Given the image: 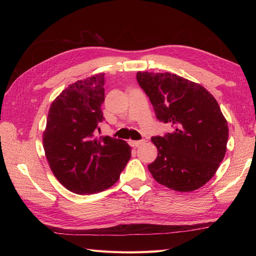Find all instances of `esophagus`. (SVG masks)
<instances>
[{
	"instance_id": "esophagus-1",
	"label": "esophagus",
	"mask_w": 256,
	"mask_h": 256,
	"mask_svg": "<svg viewBox=\"0 0 256 256\" xmlns=\"http://www.w3.org/2000/svg\"><path fill=\"white\" fill-rule=\"evenodd\" d=\"M145 143V140H140V141H131V145H132L134 147H138L140 146L141 144Z\"/></svg>"
}]
</instances>
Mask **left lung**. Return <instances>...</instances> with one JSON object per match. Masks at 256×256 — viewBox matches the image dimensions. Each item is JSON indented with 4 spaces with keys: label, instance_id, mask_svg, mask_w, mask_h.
Returning a JSON list of instances; mask_svg holds the SVG:
<instances>
[{
    "label": "left lung",
    "instance_id": "obj_1",
    "mask_svg": "<svg viewBox=\"0 0 256 256\" xmlns=\"http://www.w3.org/2000/svg\"><path fill=\"white\" fill-rule=\"evenodd\" d=\"M136 80L157 118L174 128L152 138L158 150L148 164L154 180L180 192L200 188L216 174L226 152L228 127L218 102L202 85L171 72H138Z\"/></svg>",
    "mask_w": 256,
    "mask_h": 256
}]
</instances>
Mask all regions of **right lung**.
Returning a JSON list of instances; mask_svg holds the SVG:
<instances>
[{"instance_id":"right-lung-1","label":"right lung","mask_w":256,"mask_h":256,"mask_svg":"<svg viewBox=\"0 0 256 256\" xmlns=\"http://www.w3.org/2000/svg\"><path fill=\"white\" fill-rule=\"evenodd\" d=\"M104 74L79 80L53 100L42 143L54 176L76 194L102 192L120 180L131 147L120 138L96 136L104 120Z\"/></svg>"}]
</instances>
